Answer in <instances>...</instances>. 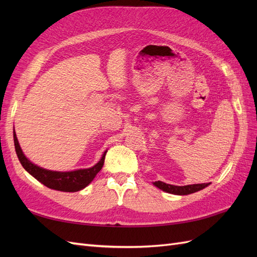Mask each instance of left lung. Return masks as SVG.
<instances>
[{
    "label": "left lung",
    "mask_w": 257,
    "mask_h": 257,
    "mask_svg": "<svg viewBox=\"0 0 257 257\" xmlns=\"http://www.w3.org/2000/svg\"><path fill=\"white\" fill-rule=\"evenodd\" d=\"M153 184L155 186H158V188L161 189L162 191L170 193V194H175V195H189V194L203 190L206 188V186L209 185V183H198V184H189V185L178 186V185L167 184V183L162 182V181H155Z\"/></svg>",
    "instance_id": "left-lung-1"
}]
</instances>
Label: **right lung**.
Instances as JSON below:
<instances>
[{
	"instance_id": "obj_1",
	"label": "right lung",
	"mask_w": 257,
	"mask_h": 257,
	"mask_svg": "<svg viewBox=\"0 0 257 257\" xmlns=\"http://www.w3.org/2000/svg\"><path fill=\"white\" fill-rule=\"evenodd\" d=\"M14 143L17 157L23 168H25L30 175H32L36 180L47 186V188L62 192H77L84 189L85 186L95 178L99 170L102 169L105 161V155L107 153V151H105L102 159H100L98 163H96L93 167L73 170V172H52V170L45 169L33 164L32 162H30L26 158V155L23 154L20 145L18 143L15 130Z\"/></svg>"
}]
</instances>
